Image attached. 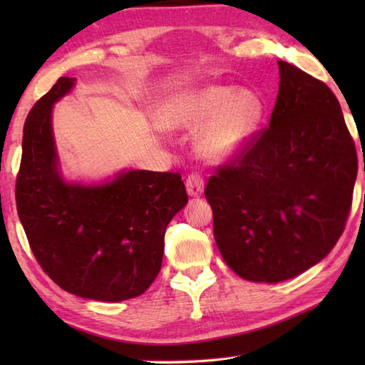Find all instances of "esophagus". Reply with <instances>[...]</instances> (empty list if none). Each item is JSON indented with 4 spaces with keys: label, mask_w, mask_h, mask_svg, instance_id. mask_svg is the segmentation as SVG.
I'll return each instance as SVG.
<instances>
[{
    "label": "esophagus",
    "mask_w": 365,
    "mask_h": 365,
    "mask_svg": "<svg viewBox=\"0 0 365 365\" xmlns=\"http://www.w3.org/2000/svg\"><path fill=\"white\" fill-rule=\"evenodd\" d=\"M202 188H205V180H202V177L197 174V172H191V174L187 177L188 195H191V196L201 195Z\"/></svg>",
    "instance_id": "1"
}]
</instances>
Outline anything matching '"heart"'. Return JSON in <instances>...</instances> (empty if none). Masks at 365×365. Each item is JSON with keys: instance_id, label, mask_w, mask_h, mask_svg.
<instances>
[{"instance_id": "heart-1", "label": "heart", "mask_w": 365, "mask_h": 365, "mask_svg": "<svg viewBox=\"0 0 365 365\" xmlns=\"http://www.w3.org/2000/svg\"><path fill=\"white\" fill-rule=\"evenodd\" d=\"M261 96L233 86H206L175 103L170 122L177 127L200 128L197 148L211 159L232 156L242 148L262 119Z\"/></svg>"}]
</instances>
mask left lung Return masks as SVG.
<instances>
[{"label":"left lung","mask_w":365,"mask_h":365,"mask_svg":"<svg viewBox=\"0 0 365 365\" xmlns=\"http://www.w3.org/2000/svg\"><path fill=\"white\" fill-rule=\"evenodd\" d=\"M269 125L209 177L214 237L250 282L293 279L329 255L344 230L357 175L354 140L322 80L279 61Z\"/></svg>","instance_id":"left-lung-1"}]
</instances>
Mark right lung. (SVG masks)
<instances>
[{
	"instance_id": "add662e5",
	"label": "right lung",
	"mask_w": 365,
	"mask_h": 365,
	"mask_svg": "<svg viewBox=\"0 0 365 365\" xmlns=\"http://www.w3.org/2000/svg\"><path fill=\"white\" fill-rule=\"evenodd\" d=\"M73 82L58 78L27 115L17 214L36 262L58 287L96 301L130 299L158 277L165 228L188 195L178 172L128 170L98 187L66 183L51 109Z\"/></svg>"
}]
</instances>
